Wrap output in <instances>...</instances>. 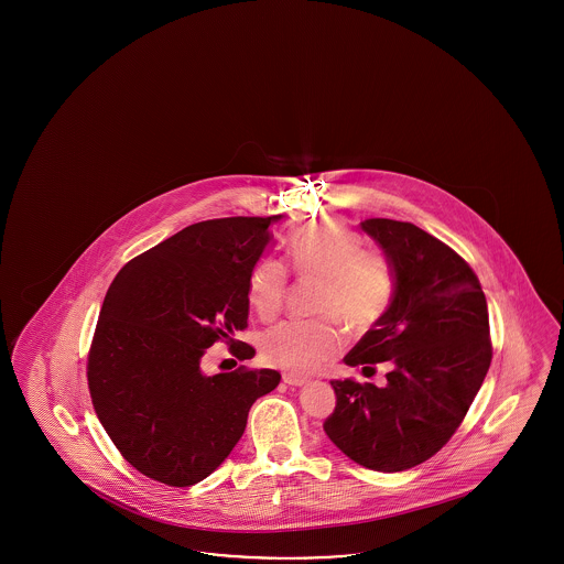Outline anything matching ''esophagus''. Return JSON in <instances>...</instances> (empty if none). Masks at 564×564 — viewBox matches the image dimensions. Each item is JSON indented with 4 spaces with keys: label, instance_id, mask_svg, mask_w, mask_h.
Wrapping results in <instances>:
<instances>
[{
    "label": "esophagus",
    "instance_id": "34e87169",
    "mask_svg": "<svg viewBox=\"0 0 564 564\" xmlns=\"http://www.w3.org/2000/svg\"><path fill=\"white\" fill-rule=\"evenodd\" d=\"M283 382L290 384V387H304V384H306L304 378H297V376L294 375H283Z\"/></svg>",
    "mask_w": 564,
    "mask_h": 564
}]
</instances>
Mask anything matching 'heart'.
I'll use <instances>...</instances> for the list:
<instances>
[{
	"label": "heart",
	"instance_id": "1",
	"mask_svg": "<svg viewBox=\"0 0 564 564\" xmlns=\"http://www.w3.org/2000/svg\"><path fill=\"white\" fill-rule=\"evenodd\" d=\"M292 267L302 279H322L317 313L334 315L350 327L375 325L389 308L395 292V274L389 260L364 249L361 239L343 226L308 224L288 237ZM288 294V269L262 258L249 274V304L269 319L279 313ZM343 347V332L329 319L283 322L270 327L262 338V355L270 366L290 375L317 372Z\"/></svg>",
	"mask_w": 564,
	"mask_h": 564
}]
</instances>
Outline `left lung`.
Wrapping results in <instances>:
<instances>
[{
	"instance_id": "left-lung-1",
	"label": "left lung",
	"mask_w": 564,
	"mask_h": 564,
	"mask_svg": "<svg viewBox=\"0 0 564 564\" xmlns=\"http://www.w3.org/2000/svg\"><path fill=\"white\" fill-rule=\"evenodd\" d=\"M361 230L389 260L395 292L345 364L389 361L391 372L382 387L332 380L336 408L323 430L350 460L393 474L435 455L478 395L492 359L488 306L474 270L430 232L384 217Z\"/></svg>"
}]
</instances>
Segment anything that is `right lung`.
I'll return each instance as SVG.
<instances>
[{"instance_id":"obj_1","label":"right lung","mask_w":564,"mask_h":564,"mask_svg":"<svg viewBox=\"0 0 564 564\" xmlns=\"http://www.w3.org/2000/svg\"><path fill=\"white\" fill-rule=\"evenodd\" d=\"M272 217L192 224L137 256L104 300L88 352L95 412L122 456L169 486L205 480L241 440L253 402L276 370L203 372V355L235 340L249 317V274L272 241Z\"/></svg>"}]
</instances>
